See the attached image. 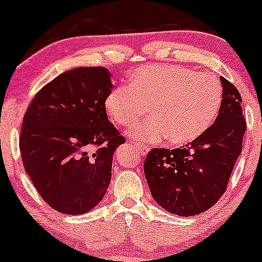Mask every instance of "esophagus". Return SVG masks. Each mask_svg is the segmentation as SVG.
Here are the masks:
<instances>
[{"mask_svg":"<svg viewBox=\"0 0 262 262\" xmlns=\"http://www.w3.org/2000/svg\"><path fill=\"white\" fill-rule=\"evenodd\" d=\"M133 144L137 146L138 150H139L140 155H145L146 154V150H148V146H146L145 144H140V143H133Z\"/></svg>","mask_w":262,"mask_h":262,"instance_id":"1","label":"esophagus"}]
</instances>
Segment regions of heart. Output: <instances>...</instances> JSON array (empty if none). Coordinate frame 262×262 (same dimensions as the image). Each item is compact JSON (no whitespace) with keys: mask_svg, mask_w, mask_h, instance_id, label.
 <instances>
[{"mask_svg":"<svg viewBox=\"0 0 262 262\" xmlns=\"http://www.w3.org/2000/svg\"><path fill=\"white\" fill-rule=\"evenodd\" d=\"M223 85L210 73H198L175 64H154L132 74L128 85L113 88L104 107L118 125H134L137 139L158 142L168 137L173 144H186L203 136L219 113Z\"/></svg>","mask_w":262,"mask_h":262,"instance_id":"b5f03b06","label":"heart"}]
</instances>
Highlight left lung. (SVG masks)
<instances>
[{
  "label": "left lung",
  "instance_id": "obj_1",
  "mask_svg": "<svg viewBox=\"0 0 262 262\" xmlns=\"http://www.w3.org/2000/svg\"><path fill=\"white\" fill-rule=\"evenodd\" d=\"M221 83L219 114L203 136L185 146L146 154L144 174L153 199L171 214L194 216L216 204L241 153L246 129L241 96L224 77Z\"/></svg>",
  "mask_w": 262,
  "mask_h": 262
}]
</instances>
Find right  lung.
I'll return each mask as SVG.
<instances>
[{"label": "right lung", "instance_id": "right-lung-1", "mask_svg": "<svg viewBox=\"0 0 262 262\" xmlns=\"http://www.w3.org/2000/svg\"><path fill=\"white\" fill-rule=\"evenodd\" d=\"M111 91L104 67L73 68L47 83L26 111L22 160L39 196L54 210L84 214L107 191L113 153L125 143L107 117Z\"/></svg>", "mask_w": 262, "mask_h": 262}]
</instances>
